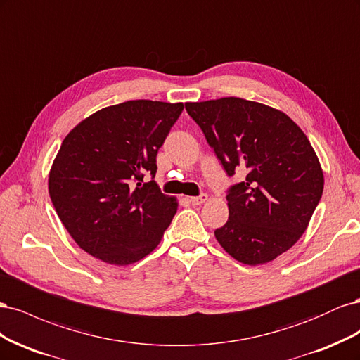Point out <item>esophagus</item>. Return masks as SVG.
<instances>
[{"instance_id": "esophagus-1", "label": "esophagus", "mask_w": 360, "mask_h": 360, "mask_svg": "<svg viewBox=\"0 0 360 360\" xmlns=\"http://www.w3.org/2000/svg\"><path fill=\"white\" fill-rule=\"evenodd\" d=\"M207 200H209V195H207V193H201L200 197H192V198H191V202H192L193 205H201V204L205 202Z\"/></svg>"}]
</instances>
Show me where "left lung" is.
<instances>
[{
  "mask_svg": "<svg viewBox=\"0 0 360 360\" xmlns=\"http://www.w3.org/2000/svg\"><path fill=\"white\" fill-rule=\"evenodd\" d=\"M193 118L228 177L230 216L214 236L243 264L257 266L288 250L307 230L323 195V171L309 139L292 120L238 97L189 102Z\"/></svg>",
  "mask_w": 360,
  "mask_h": 360,
  "instance_id": "1",
  "label": "left lung"
}]
</instances>
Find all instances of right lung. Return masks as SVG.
<instances>
[{
  "instance_id": "obj_1",
  "label": "right lung",
  "mask_w": 360,
  "mask_h": 360,
  "mask_svg": "<svg viewBox=\"0 0 360 360\" xmlns=\"http://www.w3.org/2000/svg\"><path fill=\"white\" fill-rule=\"evenodd\" d=\"M181 111L183 103L129 101L94 112L64 138L49 195L85 252L126 266L159 245L179 205L153 180L156 156Z\"/></svg>"
}]
</instances>
